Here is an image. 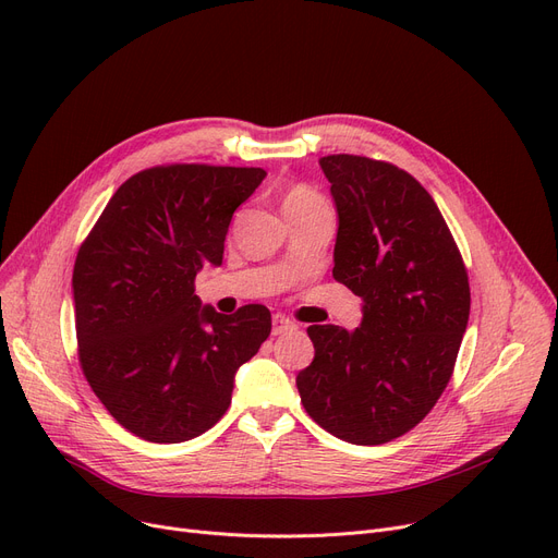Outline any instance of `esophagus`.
Here are the masks:
<instances>
[{
  "label": "esophagus",
  "mask_w": 558,
  "mask_h": 558,
  "mask_svg": "<svg viewBox=\"0 0 558 558\" xmlns=\"http://www.w3.org/2000/svg\"><path fill=\"white\" fill-rule=\"evenodd\" d=\"M291 330H296L294 320H289L282 314H274V335H284V332H291Z\"/></svg>",
  "instance_id": "obj_1"
}]
</instances>
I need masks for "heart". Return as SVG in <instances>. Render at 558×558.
Returning <instances> with one entry per match:
<instances>
[{"mask_svg":"<svg viewBox=\"0 0 558 558\" xmlns=\"http://www.w3.org/2000/svg\"><path fill=\"white\" fill-rule=\"evenodd\" d=\"M314 203H324V196H320L318 192L310 190V187H294L287 198H284V208H303V205H314Z\"/></svg>","mask_w":558,"mask_h":558,"instance_id":"1","label":"heart"}]
</instances>
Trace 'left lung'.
Returning a JSON list of instances; mask_svg holds the SVG:
<instances>
[{
    "mask_svg": "<svg viewBox=\"0 0 558 558\" xmlns=\"http://www.w3.org/2000/svg\"><path fill=\"white\" fill-rule=\"evenodd\" d=\"M337 205V282L364 301L353 332L310 326L296 377L305 412L332 436L379 446L416 427L446 391L471 314L452 232L412 173L364 156L318 160Z\"/></svg>",
    "mask_w": 558,
    "mask_h": 558,
    "instance_id": "8db88e82",
    "label": "left lung"
}]
</instances>
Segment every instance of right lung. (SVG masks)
Returning a JSON list of instances; mask_svg holds the SVG:
<instances>
[{"label":"right lung","instance_id":"add662e5","mask_svg":"<svg viewBox=\"0 0 558 558\" xmlns=\"http://www.w3.org/2000/svg\"><path fill=\"white\" fill-rule=\"evenodd\" d=\"M259 167L162 165L137 171L108 201L74 262L78 362L110 416L151 444L210 429L234 373L271 332V312L201 307L196 274L223 259L232 213Z\"/></svg>","mask_w":558,"mask_h":558}]
</instances>
